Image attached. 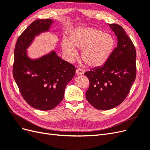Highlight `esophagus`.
Listing matches in <instances>:
<instances>
[{
  "mask_svg": "<svg viewBox=\"0 0 150 150\" xmlns=\"http://www.w3.org/2000/svg\"><path fill=\"white\" fill-rule=\"evenodd\" d=\"M84 71L83 69H81V68H78L76 71V73L78 75H82L84 74Z\"/></svg>",
  "mask_w": 150,
  "mask_h": 150,
  "instance_id": "34e87169",
  "label": "esophagus"
}]
</instances>
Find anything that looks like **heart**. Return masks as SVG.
<instances>
[{
  "label": "heart",
  "mask_w": 150,
  "mask_h": 150,
  "mask_svg": "<svg viewBox=\"0 0 150 150\" xmlns=\"http://www.w3.org/2000/svg\"><path fill=\"white\" fill-rule=\"evenodd\" d=\"M115 40L109 33L94 28H83L74 32L71 36L70 42L64 40L62 46L67 56H77L75 47L83 49L81 57L90 67H97L106 63L115 47Z\"/></svg>",
  "instance_id": "heart-1"
}]
</instances>
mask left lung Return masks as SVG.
Segmentation results:
<instances>
[{"label":"left lung","instance_id":"left-lung-1","mask_svg":"<svg viewBox=\"0 0 150 150\" xmlns=\"http://www.w3.org/2000/svg\"><path fill=\"white\" fill-rule=\"evenodd\" d=\"M117 38V47L103 66L86 72L89 81L86 98L99 110H108L123 102L137 75V52L122 27L110 24Z\"/></svg>","mask_w":150,"mask_h":150}]
</instances>
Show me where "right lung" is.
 I'll return each instance as SVG.
<instances>
[{"instance_id":"right-lung-1","label":"right lung","mask_w":150,"mask_h":150,"mask_svg":"<svg viewBox=\"0 0 150 150\" xmlns=\"http://www.w3.org/2000/svg\"><path fill=\"white\" fill-rule=\"evenodd\" d=\"M52 19H37L18 38L14 49L13 76L24 100L43 111L51 110L64 98L67 83L74 78V66L59 57L55 52L37 60L26 56L25 50L35 35L48 30Z\"/></svg>"}]
</instances>
